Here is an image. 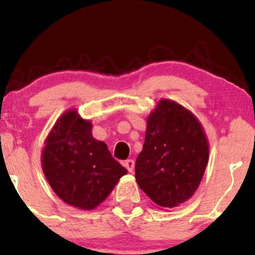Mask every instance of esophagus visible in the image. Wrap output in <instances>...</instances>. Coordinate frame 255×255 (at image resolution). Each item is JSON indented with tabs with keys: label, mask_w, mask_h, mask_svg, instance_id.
I'll list each match as a JSON object with an SVG mask.
<instances>
[{
	"label": "esophagus",
	"mask_w": 255,
	"mask_h": 255,
	"mask_svg": "<svg viewBox=\"0 0 255 255\" xmlns=\"http://www.w3.org/2000/svg\"><path fill=\"white\" fill-rule=\"evenodd\" d=\"M124 166H125V168H127L128 170V173H132L133 172V169H134V161L133 160H127V161L124 162Z\"/></svg>",
	"instance_id": "34e87169"
}]
</instances>
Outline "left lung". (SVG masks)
<instances>
[{
  "label": "left lung",
  "mask_w": 255,
  "mask_h": 255,
  "mask_svg": "<svg viewBox=\"0 0 255 255\" xmlns=\"http://www.w3.org/2000/svg\"><path fill=\"white\" fill-rule=\"evenodd\" d=\"M209 140L198 118L175 101L161 99L146 118L145 142L135 180L159 209L179 207L200 186Z\"/></svg>",
  "instance_id": "left-lung-1"
}]
</instances>
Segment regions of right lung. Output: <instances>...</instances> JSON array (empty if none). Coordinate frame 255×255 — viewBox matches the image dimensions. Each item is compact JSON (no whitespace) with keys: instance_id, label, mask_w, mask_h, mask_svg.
<instances>
[{"instance_id":"add662e5","label":"right lung","mask_w":255,"mask_h":255,"mask_svg":"<svg viewBox=\"0 0 255 255\" xmlns=\"http://www.w3.org/2000/svg\"><path fill=\"white\" fill-rule=\"evenodd\" d=\"M93 124L78 110H66L48 132L41 151L47 182L66 204L94 210L109 196L128 170L111 156L104 141L92 133Z\"/></svg>"}]
</instances>
